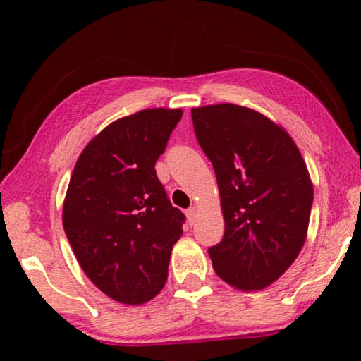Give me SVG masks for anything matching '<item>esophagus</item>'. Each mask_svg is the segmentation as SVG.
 <instances>
[{
  "instance_id": "obj_1",
  "label": "esophagus",
  "mask_w": 361,
  "mask_h": 361,
  "mask_svg": "<svg viewBox=\"0 0 361 361\" xmlns=\"http://www.w3.org/2000/svg\"><path fill=\"white\" fill-rule=\"evenodd\" d=\"M186 216H188L189 224H194L195 216H197V210H195V207H191V209L186 210Z\"/></svg>"
}]
</instances>
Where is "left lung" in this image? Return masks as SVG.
<instances>
[{
	"label": "left lung",
	"instance_id": "left-lung-1",
	"mask_svg": "<svg viewBox=\"0 0 361 361\" xmlns=\"http://www.w3.org/2000/svg\"><path fill=\"white\" fill-rule=\"evenodd\" d=\"M195 138L215 169L224 235L209 248L219 279L256 291L301 252L314 188L298 146L253 109L221 103L192 108Z\"/></svg>",
	"mask_w": 361,
	"mask_h": 361
}]
</instances>
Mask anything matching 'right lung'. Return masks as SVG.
<instances>
[{"label": "right lung", "mask_w": 361, "mask_h": 361, "mask_svg": "<svg viewBox=\"0 0 361 361\" xmlns=\"http://www.w3.org/2000/svg\"><path fill=\"white\" fill-rule=\"evenodd\" d=\"M181 109L121 118L85 146L63 202V229L82 271L114 301L143 304L164 288L185 215L167 197L156 162Z\"/></svg>", "instance_id": "add662e5"}]
</instances>
